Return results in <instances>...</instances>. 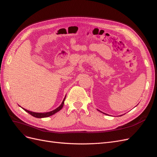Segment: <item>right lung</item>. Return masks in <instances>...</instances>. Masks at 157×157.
Returning <instances> with one entry per match:
<instances>
[{
    "label": "right lung",
    "instance_id": "right-lung-1",
    "mask_svg": "<svg viewBox=\"0 0 157 157\" xmlns=\"http://www.w3.org/2000/svg\"><path fill=\"white\" fill-rule=\"evenodd\" d=\"M65 99V98H64L63 101H62V103H61V105H60L58 108H56V109H54V110H53V111H50V112H47V113H35V112H32V111H28V110H27V109H23H23H24V110H25L26 112H27L28 113H29L30 115H31L33 117H36V118L48 117H50V116L53 115L54 114L56 113L57 112H58L59 111L61 110V109H62V107H63V104H64Z\"/></svg>",
    "mask_w": 157,
    "mask_h": 157
}]
</instances>
